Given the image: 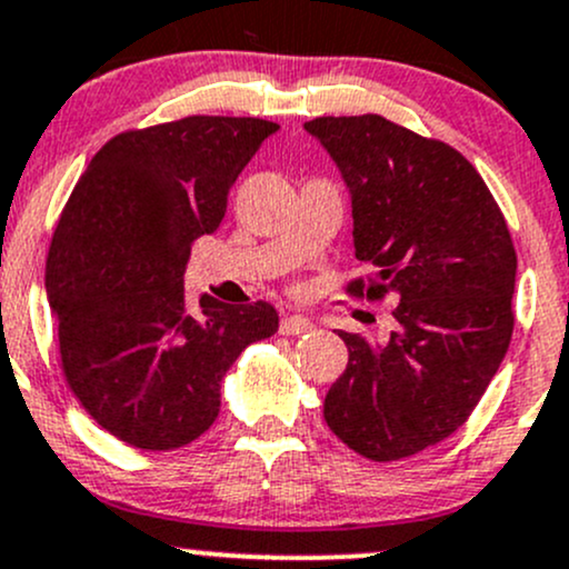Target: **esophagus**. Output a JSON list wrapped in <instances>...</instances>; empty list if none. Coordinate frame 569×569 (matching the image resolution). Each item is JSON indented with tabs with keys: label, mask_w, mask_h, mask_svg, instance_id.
Returning <instances> with one entry per match:
<instances>
[{
	"label": "esophagus",
	"mask_w": 569,
	"mask_h": 569,
	"mask_svg": "<svg viewBox=\"0 0 569 569\" xmlns=\"http://www.w3.org/2000/svg\"><path fill=\"white\" fill-rule=\"evenodd\" d=\"M310 329H316V323L305 316H286L283 321H280V332L283 335H305L310 332Z\"/></svg>",
	"instance_id": "esophagus-1"
}]
</instances>
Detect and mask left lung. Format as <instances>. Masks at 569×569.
Wrapping results in <instances>:
<instances>
[{
  "label": "left lung",
  "instance_id": "obj_1",
  "mask_svg": "<svg viewBox=\"0 0 569 569\" xmlns=\"http://www.w3.org/2000/svg\"><path fill=\"white\" fill-rule=\"evenodd\" d=\"M351 193L356 259L395 295L386 340L340 332L348 367L323 399L329 429L372 461L413 457L476 410L513 335L516 251L476 167L457 148L383 116L305 123Z\"/></svg>",
  "mask_w": 569,
  "mask_h": 569
}]
</instances>
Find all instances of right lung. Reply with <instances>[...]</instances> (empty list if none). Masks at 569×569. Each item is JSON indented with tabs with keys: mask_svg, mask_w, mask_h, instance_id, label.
Returning a JSON list of instances; mask_svg holds the SVG:
<instances>
[{
	"mask_svg": "<svg viewBox=\"0 0 569 569\" xmlns=\"http://www.w3.org/2000/svg\"><path fill=\"white\" fill-rule=\"evenodd\" d=\"M278 123L189 116L116 134L80 174L56 227L46 291L61 370L93 421L142 451L208 432L237 356L278 332L270 302L221 305L183 289L197 237Z\"/></svg>",
	"mask_w": 569,
	"mask_h": 569,
	"instance_id": "add662e5",
	"label": "right lung"
}]
</instances>
